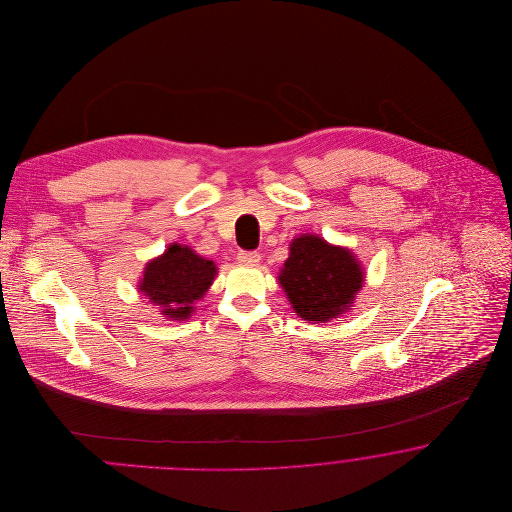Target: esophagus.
<instances>
[{"label": "esophagus", "mask_w": 512, "mask_h": 512, "mask_svg": "<svg viewBox=\"0 0 512 512\" xmlns=\"http://www.w3.org/2000/svg\"><path fill=\"white\" fill-rule=\"evenodd\" d=\"M238 261H240L242 265H251V267H255V265H259L261 255H259V253H255V251H240V253H238Z\"/></svg>", "instance_id": "1"}]
</instances>
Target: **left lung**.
I'll list each match as a JSON object with an SVG mask.
<instances>
[{
    "label": "left lung",
    "instance_id": "1",
    "mask_svg": "<svg viewBox=\"0 0 512 512\" xmlns=\"http://www.w3.org/2000/svg\"><path fill=\"white\" fill-rule=\"evenodd\" d=\"M278 280L299 317L328 322L351 307L363 288L365 272L349 249L305 234L290 245Z\"/></svg>",
    "mask_w": 512,
    "mask_h": 512
}]
</instances>
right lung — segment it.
<instances>
[{"label": "right lung", "mask_w": 512, "mask_h": 512, "mask_svg": "<svg viewBox=\"0 0 512 512\" xmlns=\"http://www.w3.org/2000/svg\"><path fill=\"white\" fill-rule=\"evenodd\" d=\"M217 276L213 261L203 259L188 245H169V249L149 261L138 290L153 305H159L161 315L172 320H184L194 313V303L201 299Z\"/></svg>", "instance_id": "right-lung-1"}]
</instances>
